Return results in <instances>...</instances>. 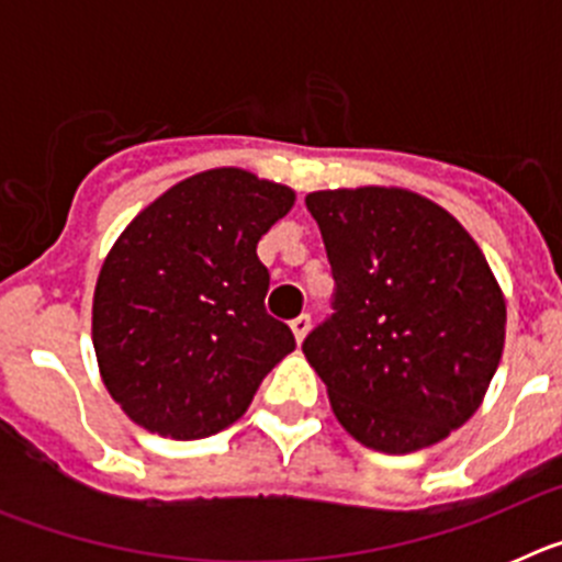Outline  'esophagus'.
<instances>
[{
    "instance_id": "34e87169",
    "label": "esophagus",
    "mask_w": 562,
    "mask_h": 562,
    "mask_svg": "<svg viewBox=\"0 0 562 562\" xmlns=\"http://www.w3.org/2000/svg\"><path fill=\"white\" fill-rule=\"evenodd\" d=\"M310 326H312L310 315H297L295 321H292L290 329H292V335H295L297 342H304V337H306V331H310Z\"/></svg>"
}]
</instances>
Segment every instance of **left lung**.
Instances as JSON below:
<instances>
[{
	"instance_id": "8db88e82",
	"label": "left lung",
	"mask_w": 562,
	"mask_h": 562,
	"mask_svg": "<svg viewBox=\"0 0 562 562\" xmlns=\"http://www.w3.org/2000/svg\"><path fill=\"white\" fill-rule=\"evenodd\" d=\"M335 278L304 355L337 422L380 453H414L479 411L504 351V292L473 236L402 188L306 196Z\"/></svg>"
}]
</instances>
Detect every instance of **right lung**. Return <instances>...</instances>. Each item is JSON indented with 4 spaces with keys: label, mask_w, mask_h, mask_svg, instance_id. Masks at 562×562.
Listing matches in <instances>:
<instances>
[{
    "label": "right lung",
    "mask_w": 562,
    "mask_h": 562,
    "mask_svg": "<svg viewBox=\"0 0 562 562\" xmlns=\"http://www.w3.org/2000/svg\"><path fill=\"white\" fill-rule=\"evenodd\" d=\"M295 191L241 168L168 188L109 250L92 301V342L112 400L171 439H205L245 414L295 349L267 315L270 272L256 245Z\"/></svg>",
    "instance_id": "obj_1"
}]
</instances>
